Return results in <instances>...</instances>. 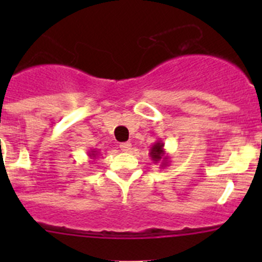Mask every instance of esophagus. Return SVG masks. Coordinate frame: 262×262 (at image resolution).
<instances>
[{
    "mask_svg": "<svg viewBox=\"0 0 262 262\" xmlns=\"http://www.w3.org/2000/svg\"><path fill=\"white\" fill-rule=\"evenodd\" d=\"M120 149L123 150V152H129V150L132 149V144L128 143V142H125V143H121Z\"/></svg>",
    "mask_w": 262,
    "mask_h": 262,
    "instance_id": "obj_1",
    "label": "esophagus"
}]
</instances>
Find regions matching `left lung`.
<instances>
[{"mask_svg": "<svg viewBox=\"0 0 262 262\" xmlns=\"http://www.w3.org/2000/svg\"><path fill=\"white\" fill-rule=\"evenodd\" d=\"M149 157L155 163H161V167H166L170 163V157L165 150V143L157 141L149 149Z\"/></svg>", "mask_w": 262, "mask_h": 262, "instance_id": "1", "label": "left lung"}]
</instances>
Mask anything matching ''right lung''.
Returning a JSON list of instances; mask_svg holds the SVG:
<instances>
[{
  "instance_id": "obj_1",
  "label": "right lung",
  "mask_w": 262,
  "mask_h": 262,
  "mask_svg": "<svg viewBox=\"0 0 262 262\" xmlns=\"http://www.w3.org/2000/svg\"><path fill=\"white\" fill-rule=\"evenodd\" d=\"M97 155H99V152H97L96 149H92V150H90V152H89L90 158H92V160H96Z\"/></svg>"
}]
</instances>
